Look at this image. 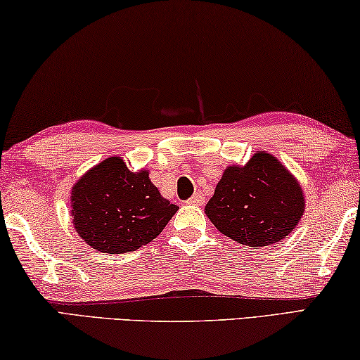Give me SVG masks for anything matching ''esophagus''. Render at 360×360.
I'll return each mask as SVG.
<instances>
[{
	"label": "esophagus",
	"mask_w": 360,
	"mask_h": 360,
	"mask_svg": "<svg viewBox=\"0 0 360 360\" xmlns=\"http://www.w3.org/2000/svg\"><path fill=\"white\" fill-rule=\"evenodd\" d=\"M202 202H203V197L200 195V193H195V195H192L186 203H189V205H200Z\"/></svg>",
	"instance_id": "34e87169"
}]
</instances>
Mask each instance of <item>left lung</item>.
<instances>
[{"mask_svg":"<svg viewBox=\"0 0 360 360\" xmlns=\"http://www.w3.org/2000/svg\"><path fill=\"white\" fill-rule=\"evenodd\" d=\"M304 207L295 176L271 153L258 150L245 167L226 168L205 213L237 243L267 247L298 226Z\"/></svg>","mask_w":360,"mask_h":360,"instance_id":"left-lung-1","label":"left lung"}]
</instances>
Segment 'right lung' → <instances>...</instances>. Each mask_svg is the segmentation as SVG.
<instances>
[{
    "instance_id": "add662e5",
    "label": "right lung",
    "mask_w": 360,
    "mask_h": 360,
    "mask_svg": "<svg viewBox=\"0 0 360 360\" xmlns=\"http://www.w3.org/2000/svg\"><path fill=\"white\" fill-rule=\"evenodd\" d=\"M73 227L101 253H129L152 242L179 207L162 197L149 171H129L122 157H108L72 189Z\"/></svg>"
}]
</instances>
